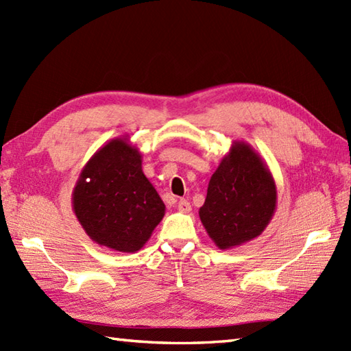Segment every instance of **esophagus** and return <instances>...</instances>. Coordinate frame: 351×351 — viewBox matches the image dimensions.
Here are the masks:
<instances>
[{
  "instance_id": "obj_1",
  "label": "esophagus",
  "mask_w": 351,
  "mask_h": 351,
  "mask_svg": "<svg viewBox=\"0 0 351 351\" xmlns=\"http://www.w3.org/2000/svg\"><path fill=\"white\" fill-rule=\"evenodd\" d=\"M178 210L181 213H190L191 211V205L187 199H180L178 200Z\"/></svg>"
}]
</instances>
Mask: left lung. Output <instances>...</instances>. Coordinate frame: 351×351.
Returning <instances> with one entry per match:
<instances>
[{
	"instance_id": "8db88e82",
	"label": "left lung",
	"mask_w": 351,
	"mask_h": 351,
	"mask_svg": "<svg viewBox=\"0 0 351 351\" xmlns=\"http://www.w3.org/2000/svg\"><path fill=\"white\" fill-rule=\"evenodd\" d=\"M276 208L271 173L249 145L235 143L214 171L199 215L220 249L258 237Z\"/></svg>"
}]
</instances>
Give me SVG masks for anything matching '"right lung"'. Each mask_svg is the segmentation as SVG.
Wrapping results in <instances>:
<instances>
[{
  "mask_svg": "<svg viewBox=\"0 0 351 351\" xmlns=\"http://www.w3.org/2000/svg\"><path fill=\"white\" fill-rule=\"evenodd\" d=\"M164 210L141 170V155L122 138L92 156L73 190V211L87 235L119 252L143 247Z\"/></svg>",
  "mask_w": 351,
  "mask_h": 351,
  "instance_id": "1",
  "label": "right lung"
}]
</instances>
